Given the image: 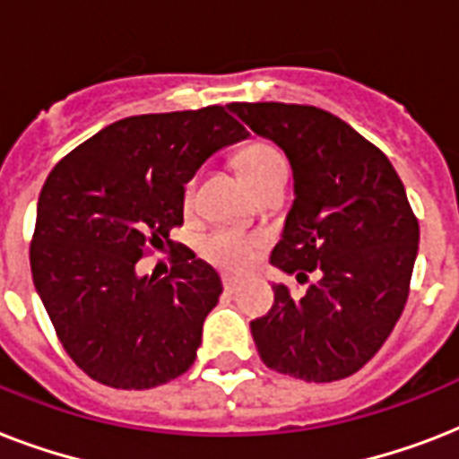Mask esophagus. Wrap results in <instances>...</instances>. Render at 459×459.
<instances>
[{
    "instance_id": "1",
    "label": "esophagus",
    "mask_w": 459,
    "mask_h": 459,
    "mask_svg": "<svg viewBox=\"0 0 459 459\" xmlns=\"http://www.w3.org/2000/svg\"><path fill=\"white\" fill-rule=\"evenodd\" d=\"M221 281H223V288H226V290H236L238 281L233 279V276H229V273H223Z\"/></svg>"
}]
</instances>
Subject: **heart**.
Wrapping results in <instances>:
<instances>
[{"label": "heart", "instance_id": "b5f03b06", "mask_svg": "<svg viewBox=\"0 0 459 459\" xmlns=\"http://www.w3.org/2000/svg\"><path fill=\"white\" fill-rule=\"evenodd\" d=\"M233 164H236L240 176H243L255 190H257L259 186H264L266 180H272L273 176L286 173V159H283V154H281L272 143H264V140H252V143H247L243 150H238L236 157H233ZM193 186V180L186 186V195H183L186 204H190ZM257 247L259 238L245 236V233H238V230L230 229H219L202 238L200 255L207 259V262H212V264L221 266V269L243 272L245 266L252 262V255H255Z\"/></svg>", "mask_w": 459, "mask_h": 459}]
</instances>
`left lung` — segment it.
<instances>
[{"mask_svg": "<svg viewBox=\"0 0 459 459\" xmlns=\"http://www.w3.org/2000/svg\"><path fill=\"white\" fill-rule=\"evenodd\" d=\"M229 109L286 152L295 180L272 264L305 283L273 286V307L250 321L262 362L326 384L362 369L398 324L410 295L420 223L405 186L377 145L307 104L233 102Z\"/></svg>", "mask_w": 459, "mask_h": 459, "instance_id": "obj_1", "label": "left lung"}]
</instances>
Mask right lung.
I'll use <instances>...</instances> for the list:
<instances>
[{
	"label": "right lung",
	"instance_id": "obj_1",
	"mask_svg": "<svg viewBox=\"0 0 459 459\" xmlns=\"http://www.w3.org/2000/svg\"><path fill=\"white\" fill-rule=\"evenodd\" d=\"M247 138L229 111L121 118L47 176L30 243L32 283L68 357L111 388L145 391L190 369L202 324L221 295L219 273L176 245L186 183L216 150ZM174 250L172 273L134 264Z\"/></svg>",
	"mask_w": 459,
	"mask_h": 459
}]
</instances>
